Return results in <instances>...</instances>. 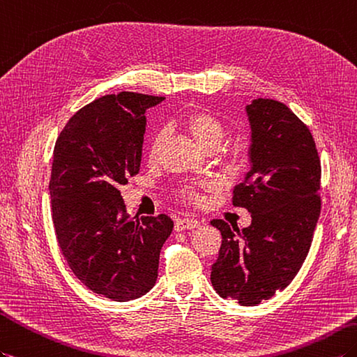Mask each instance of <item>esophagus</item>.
Segmentation results:
<instances>
[{
  "label": "esophagus",
  "instance_id": "obj_1",
  "mask_svg": "<svg viewBox=\"0 0 357 357\" xmlns=\"http://www.w3.org/2000/svg\"><path fill=\"white\" fill-rule=\"evenodd\" d=\"M201 223H199L196 219H190V218H182L178 219L175 223V229L176 231H185V229H193L197 228Z\"/></svg>",
  "mask_w": 357,
  "mask_h": 357
}]
</instances>
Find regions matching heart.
I'll return each mask as SVG.
<instances>
[{
	"label": "heart",
	"mask_w": 357,
	"mask_h": 357,
	"mask_svg": "<svg viewBox=\"0 0 357 357\" xmlns=\"http://www.w3.org/2000/svg\"><path fill=\"white\" fill-rule=\"evenodd\" d=\"M181 124L196 139V143L205 149L206 152L216 151L222 143L223 135H225V126H223L222 120L216 114H213L208 109H204V107H193V109H188L187 112L182 114ZM162 138V134H156L152 139L151 149H149V158L152 161L158 156ZM245 160L246 152L243 149H233L225 156V162L228 167H238V165L245 162ZM182 196L188 199V201H201L199 190L195 187H187L182 190Z\"/></svg>",
	"instance_id": "1"
}]
</instances>
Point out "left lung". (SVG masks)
I'll use <instances>...</instances> for the list:
<instances>
[{"instance_id":"8db88e82","label":"left lung","mask_w":357,"mask_h":357,"mask_svg":"<svg viewBox=\"0 0 357 357\" xmlns=\"http://www.w3.org/2000/svg\"><path fill=\"white\" fill-rule=\"evenodd\" d=\"M251 170L234 188L233 205L251 213V225H211L222 234L211 283L222 298L257 305L283 291L309 254L321 213V160L309 128L271 98L246 106Z\"/></svg>"}]
</instances>
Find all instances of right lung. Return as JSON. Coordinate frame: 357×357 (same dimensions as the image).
<instances>
[{"label":"right lung","instance_id":"right-lung-1","mask_svg":"<svg viewBox=\"0 0 357 357\" xmlns=\"http://www.w3.org/2000/svg\"><path fill=\"white\" fill-rule=\"evenodd\" d=\"M164 97L111 94L79 109L57 137L50 196L57 243L88 289L130 301L153 287L173 220L130 218L120 185L139 172L146 109Z\"/></svg>","mask_w":357,"mask_h":357}]
</instances>
